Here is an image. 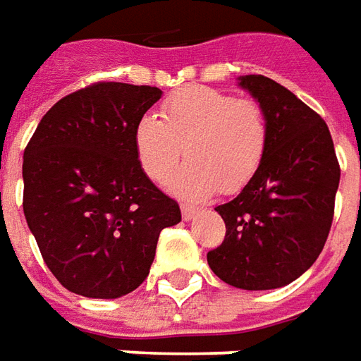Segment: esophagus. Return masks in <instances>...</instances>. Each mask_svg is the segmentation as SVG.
Instances as JSON below:
<instances>
[{"instance_id":"obj_1","label":"esophagus","mask_w":361,"mask_h":361,"mask_svg":"<svg viewBox=\"0 0 361 361\" xmlns=\"http://www.w3.org/2000/svg\"><path fill=\"white\" fill-rule=\"evenodd\" d=\"M197 209H193L191 204H181V216H183V220L185 222H189V220H193L195 219V214H197Z\"/></svg>"}]
</instances>
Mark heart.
Wrapping results in <instances>:
<instances>
[{"label":"heart","mask_w":361,"mask_h":361,"mask_svg":"<svg viewBox=\"0 0 361 361\" xmlns=\"http://www.w3.org/2000/svg\"><path fill=\"white\" fill-rule=\"evenodd\" d=\"M162 119L142 116L135 126V152L142 172L164 181L181 158L188 164L168 181L183 199L242 191L263 164L269 118L263 106L212 87H188L162 104Z\"/></svg>","instance_id":"1"}]
</instances>
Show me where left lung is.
I'll return each instance as SVG.
<instances>
[{
	"mask_svg": "<svg viewBox=\"0 0 361 361\" xmlns=\"http://www.w3.org/2000/svg\"><path fill=\"white\" fill-rule=\"evenodd\" d=\"M238 87L263 106L269 147L240 195L214 209L226 238L207 261L230 286L274 290L300 279L323 251L341 168L326 123L294 92L263 75H243Z\"/></svg>",
	"mask_w": 361,
	"mask_h": 361,
	"instance_id": "8db88e82",
	"label": "left lung"
}]
</instances>
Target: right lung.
Listing matches in <instances>:
<instances>
[{
    "label": "right lung",
    "mask_w": 361,
    "mask_h": 361,
    "mask_svg": "<svg viewBox=\"0 0 361 361\" xmlns=\"http://www.w3.org/2000/svg\"><path fill=\"white\" fill-rule=\"evenodd\" d=\"M157 87L96 82L40 119L23 157V211L51 274L73 294L116 300L149 276L178 203L142 172L135 126Z\"/></svg>",
    "instance_id": "obj_1"
}]
</instances>
